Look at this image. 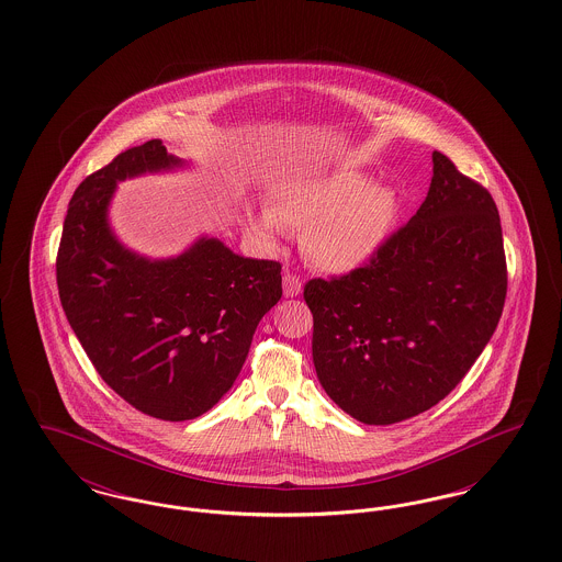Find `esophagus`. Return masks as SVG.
Listing matches in <instances>:
<instances>
[{
  "mask_svg": "<svg viewBox=\"0 0 562 562\" xmlns=\"http://www.w3.org/2000/svg\"><path fill=\"white\" fill-rule=\"evenodd\" d=\"M282 286H284V294L286 296H296V294H301V289H303V284H301V280L293 276V273H284V278H282Z\"/></svg>",
  "mask_w": 562,
  "mask_h": 562,
  "instance_id": "obj_1",
  "label": "esophagus"
}]
</instances>
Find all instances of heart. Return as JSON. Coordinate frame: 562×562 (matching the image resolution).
I'll return each mask as SVG.
<instances>
[{"instance_id": "heart-1", "label": "heart", "mask_w": 562, "mask_h": 562, "mask_svg": "<svg viewBox=\"0 0 562 562\" xmlns=\"http://www.w3.org/2000/svg\"><path fill=\"white\" fill-rule=\"evenodd\" d=\"M401 214L398 189L373 183L367 170L339 168L280 179L266 195V213H246V229L269 250L280 248L284 229L301 232L305 259L344 276L373 261Z\"/></svg>"}]
</instances>
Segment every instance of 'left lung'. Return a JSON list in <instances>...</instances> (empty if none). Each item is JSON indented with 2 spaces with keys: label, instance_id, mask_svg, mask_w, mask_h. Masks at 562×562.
I'll return each instance as SVG.
<instances>
[{
  "label": "left lung",
  "instance_id": "1",
  "mask_svg": "<svg viewBox=\"0 0 562 562\" xmlns=\"http://www.w3.org/2000/svg\"><path fill=\"white\" fill-rule=\"evenodd\" d=\"M431 164L428 198L369 266L303 291L321 385L367 426L398 424L442 401L504 312L497 206L440 151Z\"/></svg>",
  "mask_w": 562,
  "mask_h": 562
}]
</instances>
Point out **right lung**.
<instances>
[{"instance_id":"add662e5","label":"right lung","mask_w":562,"mask_h":562,"mask_svg":"<svg viewBox=\"0 0 562 562\" xmlns=\"http://www.w3.org/2000/svg\"><path fill=\"white\" fill-rule=\"evenodd\" d=\"M188 161L160 138L126 149L76 189L63 225L56 282L65 316L97 373L136 411L188 422L221 401L257 324L282 296V266L200 236L177 257L149 259L117 240V183Z\"/></svg>"}]
</instances>
